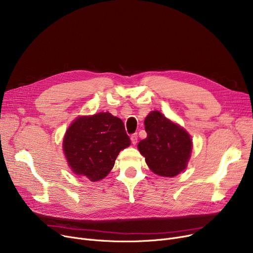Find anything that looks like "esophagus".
Listing matches in <instances>:
<instances>
[{
    "label": "esophagus",
    "mask_w": 253,
    "mask_h": 253,
    "mask_svg": "<svg viewBox=\"0 0 253 253\" xmlns=\"http://www.w3.org/2000/svg\"><path fill=\"white\" fill-rule=\"evenodd\" d=\"M137 139H138L137 133H134V134L131 135V141H132V143H133V144L137 143Z\"/></svg>",
    "instance_id": "esophagus-1"
}]
</instances>
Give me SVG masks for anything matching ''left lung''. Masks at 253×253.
<instances>
[{"mask_svg": "<svg viewBox=\"0 0 253 253\" xmlns=\"http://www.w3.org/2000/svg\"><path fill=\"white\" fill-rule=\"evenodd\" d=\"M144 128L148 136L137 147L150 169L167 177L184 170L192 153V139L188 132L158 111L147 116Z\"/></svg>", "mask_w": 253, "mask_h": 253, "instance_id": "left-lung-1", "label": "left lung"}]
</instances>
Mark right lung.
Masks as SVG:
<instances>
[{"label":"right lung","mask_w":253,"mask_h":253,"mask_svg":"<svg viewBox=\"0 0 253 253\" xmlns=\"http://www.w3.org/2000/svg\"><path fill=\"white\" fill-rule=\"evenodd\" d=\"M130 143L121 119L98 113L75 120L65 132L63 152L74 173L97 181L110 173L119 153Z\"/></svg>","instance_id":"right-lung-1"}]
</instances>
